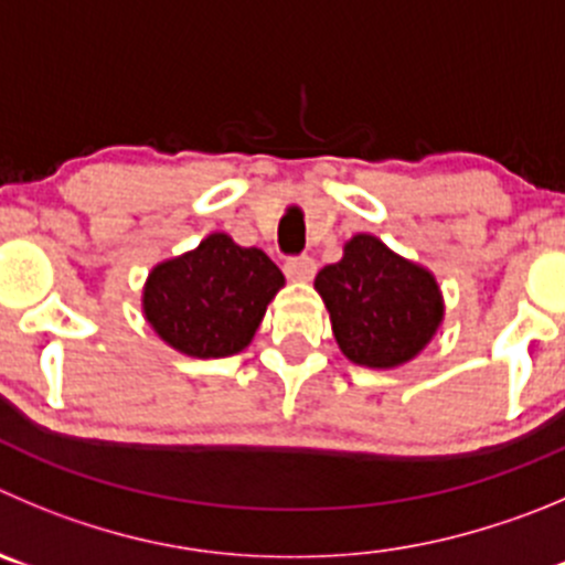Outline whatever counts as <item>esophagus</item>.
<instances>
[{"label": "esophagus", "instance_id": "obj_1", "mask_svg": "<svg viewBox=\"0 0 565 565\" xmlns=\"http://www.w3.org/2000/svg\"><path fill=\"white\" fill-rule=\"evenodd\" d=\"M284 273H287V278H292V281H309V278L318 273V265H315L312 256H292L284 262Z\"/></svg>", "mask_w": 565, "mask_h": 565}]
</instances>
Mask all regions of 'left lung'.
<instances>
[{
  "mask_svg": "<svg viewBox=\"0 0 565 565\" xmlns=\"http://www.w3.org/2000/svg\"><path fill=\"white\" fill-rule=\"evenodd\" d=\"M315 289L329 309L342 354L365 367H398L418 356L443 320L435 276L356 234L337 265L323 267Z\"/></svg>",
  "mask_w": 565,
  "mask_h": 565,
  "instance_id": "left-lung-1",
  "label": "left lung"
}]
</instances>
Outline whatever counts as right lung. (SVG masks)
Masks as SVG:
<instances>
[{"label":"right lung","mask_w":565,"mask_h":565,"mask_svg":"<svg viewBox=\"0 0 565 565\" xmlns=\"http://www.w3.org/2000/svg\"><path fill=\"white\" fill-rule=\"evenodd\" d=\"M281 287V270L265 250L211 234L194 250L152 267L141 307L147 323L175 351L220 360L253 340Z\"/></svg>","instance_id":"add662e5"}]
</instances>
